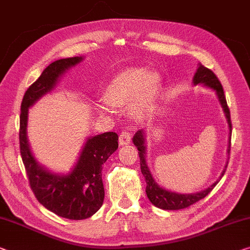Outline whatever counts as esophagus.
<instances>
[{
    "label": "esophagus",
    "instance_id": "1",
    "mask_svg": "<svg viewBox=\"0 0 250 250\" xmlns=\"http://www.w3.org/2000/svg\"><path fill=\"white\" fill-rule=\"evenodd\" d=\"M130 140H132V135H130L127 130H124V132L121 133L120 140H118V142H120V145H122V146H123V145L129 144Z\"/></svg>",
    "mask_w": 250,
    "mask_h": 250
}]
</instances>
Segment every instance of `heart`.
Returning <instances> with one entry per match:
<instances>
[{"label": "heart", "instance_id": "obj_1", "mask_svg": "<svg viewBox=\"0 0 250 250\" xmlns=\"http://www.w3.org/2000/svg\"><path fill=\"white\" fill-rule=\"evenodd\" d=\"M160 75L145 68H128L118 74L109 83L106 91V101L110 104L128 103L135 94L133 112L137 116L147 113L160 86ZM104 112V106L98 105Z\"/></svg>", "mask_w": 250, "mask_h": 250}]
</instances>
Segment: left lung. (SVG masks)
Returning <instances> with one entry per match:
<instances>
[{"label": "left lung", "mask_w": 250, "mask_h": 250, "mask_svg": "<svg viewBox=\"0 0 250 250\" xmlns=\"http://www.w3.org/2000/svg\"><path fill=\"white\" fill-rule=\"evenodd\" d=\"M194 86L200 83L203 87L209 88V89L213 90L216 93L218 101L220 103L224 110L226 120L228 123L229 127V145H228V154L230 152V140H231V121H230V112L227 105V101H226V96L224 93V88H222L220 82H219L217 76L213 74L210 69L203 67L202 64L199 63V67L195 71L193 76V80H192ZM133 143L138 149V155H140V163H141V171L142 174L144 175L145 182H146V194L148 200L152 202V205L163 210H180L190 207L193 203L201 200L210 193V191L217 186V183L220 181V179L224 176L226 168H227V164L221 172V175L216 182H213L211 186H209L207 189L201 190L195 193H178V192H172L168 190L163 189L159 184L155 182L154 178L149 171V167L146 162V144H145V133L144 129H140L135 133L133 137Z\"/></svg>", "instance_id": "left-lung-1"}]
</instances>
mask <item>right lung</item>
<instances>
[{
	"label": "right lung",
	"mask_w": 250,
	"mask_h": 250,
	"mask_svg": "<svg viewBox=\"0 0 250 250\" xmlns=\"http://www.w3.org/2000/svg\"><path fill=\"white\" fill-rule=\"evenodd\" d=\"M83 60V57L56 60L42 71L23 97L19 134L22 161L38 201L51 212L71 220L89 218L103 206V164L118 148V135L107 132L88 137L71 171L55 173L33 155L28 140V118L30 107L51 93L61 77Z\"/></svg>",
	"instance_id": "add662e5"
}]
</instances>
